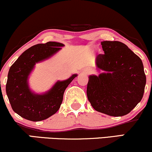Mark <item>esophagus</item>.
<instances>
[{"label": "esophagus", "instance_id": "obj_1", "mask_svg": "<svg viewBox=\"0 0 152 152\" xmlns=\"http://www.w3.org/2000/svg\"><path fill=\"white\" fill-rule=\"evenodd\" d=\"M82 73L84 74H88L89 73H90V70H89V69H83V70L82 71Z\"/></svg>", "mask_w": 152, "mask_h": 152}]
</instances>
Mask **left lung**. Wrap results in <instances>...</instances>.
Wrapping results in <instances>:
<instances>
[{
  "label": "left lung",
  "instance_id": "8db88e82",
  "mask_svg": "<svg viewBox=\"0 0 152 152\" xmlns=\"http://www.w3.org/2000/svg\"><path fill=\"white\" fill-rule=\"evenodd\" d=\"M104 54L96 58L98 76L90 75L87 97L98 112L120 117L130 113L143 97L146 76L142 60L125 44L101 42Z\"/></svg>",
  "mask_w": 152,
  "mask_h": 152
}]
</instances>
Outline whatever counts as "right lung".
<instances>
[{"label": "right lung", "instance_id": "add662e5", "mask_svg": "<svg viewBox=\"0 0 152 152\" xmlns=\"http://www.w3.org/2000/svg\"><path fill=\"white\" fill-rule=\"evenodd\" d=\"M64 46V44L56 42L34 45L25 51L10 66L6 94L13 111L22 118L33 122L41 121L59 109L66 88L78 74H73L66 80L57 81L43 94H36L31 90L29 77L36 64L49 59Z\"/></svg>", "mask_w": 152, "mask_h": 152}]
</instances>
